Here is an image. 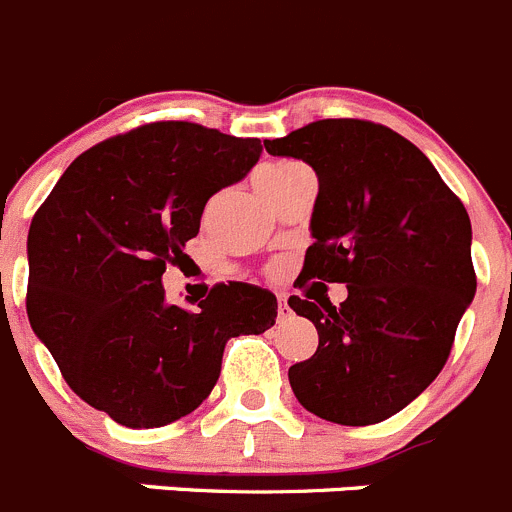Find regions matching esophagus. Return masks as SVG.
I'll return each instance as SVG.
<instances>
[{"label": "esophagus", "mask_w": 512, "mask_h": 512, "mask_svg": "<svg viewBox=\"0 0 512 512\" xmlns=\"http://www.w3.org/2000/svg\"><path fill=\"white\" fill-rule=\"evenodd\" d=\"M290 315H293V310H290L288 305V295L280 293V305H278V321H288Z\"/></svg>", "instance_id": "esophagus-1"}]
</instances>
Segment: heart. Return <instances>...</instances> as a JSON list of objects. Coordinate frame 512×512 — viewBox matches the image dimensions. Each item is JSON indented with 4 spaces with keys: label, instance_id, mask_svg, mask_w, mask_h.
<instances>
[{
    "label": "heart",
    "instance_id": "obj_1",
    "mask_svg": "<svg viewBox=\"0 0 512 512\" xmlns=\"http://www.w3.org/2000/svg\"><path fill=\"white\" fill-rule=\"evenodd\" d=\"M295 169H300V164H295V161H275V164L262 166V169L257 171V176H255L257 189H260L262 194L267 197V194L278 189V186L283 184V181L288 179V176L293 174Z\"/></svg>",
    "mask_w": 512,
    "mask_h": 512
}]
</instances>
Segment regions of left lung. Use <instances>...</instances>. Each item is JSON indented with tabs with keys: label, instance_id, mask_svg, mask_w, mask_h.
Wrapping results in <instances>:
<instances>
[{
	"label": "left lung",
	"instance_id": "obj_1",
	"mask_svg": "<svg viewBox=\"0 0 512 512\" xmlns=\"http://www.w3.org/2000/svg\"><path fill=\"white\" fill-rule=\"evenodd\" d=\"M265 148L318 176L298 278L310 288L288 300L318 348L290 366V386L328 422H384L437 379L475 298L470 217L432 161L386 126L315 121ZM318 279L346 282L349 298L333 306Z\"/></svg>",
	"mask_w": 512,
	"mask_h": 512
}]
</instances>
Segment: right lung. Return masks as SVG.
<instances>
[{
	"label": "right lung",
	"mask_w": 512,
	"mask_h": 512,
	"mask_svg": "<svg viewBox=\"0 0 512 512\" xmlns=\"http://www.w3.org/2000/svg\"><path fill=\"white\" fill-rule=\"evenodd\" d=\"M260 138L184 121L148 123L65 169L27 234V315L70 389L131 429L186 417L214 389L224 343L260 336L278 298L217 285L194 310L161 275L197 237L209 197L250 174Z\"/></svg>",
	"instance_id": "add662e5"
}]
</instances>
